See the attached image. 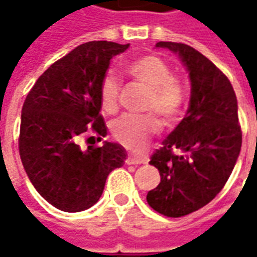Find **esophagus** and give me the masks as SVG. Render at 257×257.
<instances>
[{"instance_id":"obj_1","label":"esophagus","mask_w":257,"mask_h":257,"mask_svg":"<svg viewBox=\"0 0 257 257\" xmlns=\"http://www.w3.org/2000/svg\"><path fill=\"white\" fill-rule=\"evenodd\" d=\"M125 162H126L128 165H138V164H145L146 158H140V157L129 156V157H126Z\"/></svg>"}]
</instances>
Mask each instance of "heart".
Wrapping results in <instances>:
<instances>
[{
	"instance_id": "obj_1",
	"label": "heart",
	"mask_w": 257,
	"mask_h": 257,
	"mask_svg": "<svg viewBox=\"0 0 257 257\" xmlns=\"http://www.w3.org/2000/svg\"><path fill=\"white\" fill-rule=\"evenodd\" d=\"M125 73L134 82L149 88L142 104L147 114H126L114 121L111 135L115 142L131 150L145 149L149 139L160 131L162 125H172L182 115L189 99V88L183 79L175 75L172 67L164 59L146 55L129 62ZM100 103L108 114L118 111L121 104V82L114 73H107L100 84ZM151 112H154L151 114Z\"/></svg>"
}]
</instances>
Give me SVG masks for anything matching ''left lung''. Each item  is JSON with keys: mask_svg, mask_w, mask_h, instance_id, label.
I'll return each instance as SVG.
<instances>
[{"mask_svg": "<svg viewBox=\"0 0 257 257\" xmlns=\"http://www.w3.org/2000/svg\"><path fill=\"white\" fill-rule=\"evenodd\" d=\"M179 53L190 71L191 99L186 117L151 156L161 182L147 194L151 208L180 217L209 204L230 178L241 151L235 92L224 73L190 45L160 41Z\"/></svg>", "mask_w": 257, "mask_h": 257, "instance_id": "left-lung-1", "label": "left lung"}]
</instances>
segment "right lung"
<instances>
[{"instance_id":"right-lung-1","label":"right lung","mask_w":257,"mask_h":257,"mask_svg":"<svg viewBox=\"0 0 257 257\" xmlns=\"http://www.w3.org/2000/svg\"><path fill=\"white\" fill-rule=\"evenodd\" d=\"M129 44L90 41L79 45L37 79L22 108L19 153L33 186L63 212H81L100 198L108 173L123 165L122 146L81 147L106 136L100 84L110 59Z\"/></svg>"}]
</instances>
